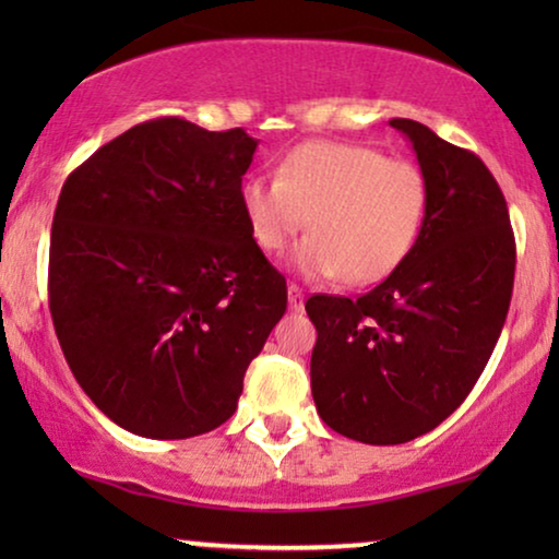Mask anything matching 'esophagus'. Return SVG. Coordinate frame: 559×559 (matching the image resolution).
<instances>
[{
	"mask_svg": "<svg viewBox=\"0 0 559 559\" xmlns=\"http://www.w3.org/2000/svg\"><path fill=\"white\" fill-rule=\"evenodd\" d=\"M287 297H289V308L295 312H300L305 308V300H302V289L295 285V282H289L287 285Z\"/></svg>",
	"mask_w": 559,
	"mask_h": 559,
	"instance_id": "esophagus-1",
	"label": "esophagus"
}]
</instances>
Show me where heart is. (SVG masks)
Instances as JSON below:
<instances>
[{"label":"heart","instance_id":"heart-1","mask_svg":"<svg viewBox=\"0 0 559 559\" xmlns=\"http://www.w3.org/2000/svg\"><path fill=\"white\" fill-rule=\"evenodd\" d=\"M427 182L407 159L343 142H305L277 178L243 180L241 211L254 241L277 254L302 231L293 266L310 280L361 287L384 280L415 247Z\"/></svg>","mask_w":559,"mask_h":559}]
</instances>
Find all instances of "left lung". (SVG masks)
<instances>
[{"label":"left lung","mask_w":559,"mask_h":559,"mask_svg":"<svg viewBox=\"0 0 559 559\" xmlns=\"http://www.w3.org/2000/svg\"><path fill=\"white\" fill-rule=\"evenodd\" d=\"M427 182L415 247L356 300L316 295L310 384L331 430L369 445L430 432L471 394L499 341L514 289L509 209L488 167L430 127L392 119Z\"/></svg>","instance_id":"1"}]
</instances>
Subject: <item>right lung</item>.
Wrapping results in <instances>:
<instances>
[{
    "instance_id": "right-lung-1",
    "label": "right lung",
    "mask_w": 559,
    "mask_h": 559,
    "mask_svg": "<svg viewBox=\"0 0 559 559\" xmlns=\"http://www.w3.org/2000/svg\"><path fill=\"white\" fill-rule=\"evenodd\" d=\"M243 129L163 117L68 175L50 234V316L75 381L152 440L216 430L287 310L241 211Z\"/></svg>"
}]
</instances>
